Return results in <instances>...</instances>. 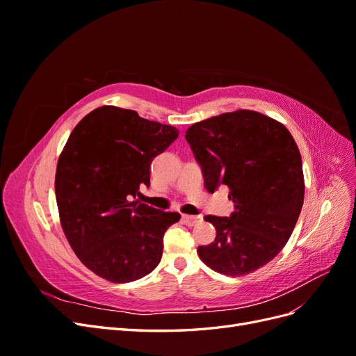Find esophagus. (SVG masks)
<instances>
[{
    "label": "esophagus",
    "instance_id": "esophagus-1",
    "mask_svg": "<svg viewBox=\"0 0 356 356\" xmlns=\"http://www.w3.org/2000/svg\"><path fill=\"white\" fill-rule=\"evenodd\" d=\"M199 221H202V218L197 215H182V222H186L187 225H195Z\"/></svg>",
    "mask_w": 356,
    "mask_h": 356
}]
</instances>
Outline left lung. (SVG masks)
I'll return each mask as SVG.
<instances>
[{"label":"left lung","instance_id":"obj_1","mask_svg":"<svg viewBox=\"0 0 356 356\" xmlns=\"http://www.w3.org/2000/svg\"><path fill=\"white\" fill-rule=\"evenodd\" d=\"M202 166L204 187L230 188V217L207 215L217 236L199 246L200 260L227 276L255 272L281 252L305 200L301 156L293 135L250 110L211 117L186 132Z\"/></svg>","mask_w":356,"mask_h":356}]
</instances>
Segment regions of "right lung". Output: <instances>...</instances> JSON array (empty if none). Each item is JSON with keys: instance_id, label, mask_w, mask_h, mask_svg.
<instances>
[{"instance_id": "right-lung-1", "label": "right lung", "mask_w": 356, "mask_h": 356, "mask_svg": "<svg viewBox=\"0 0 356 356\" xmlns=\"http://www.w3.org/2000/svg\"><path fill=\"white\" fill-rule=\"evenodd\" d=\"M178 129L105 105L74 127L55 178L63 233L80 261L114 284L152 273L163 236L179 221L135 200L149 186L152 161L178 138Z\"/></svg>"}]
</instances>
